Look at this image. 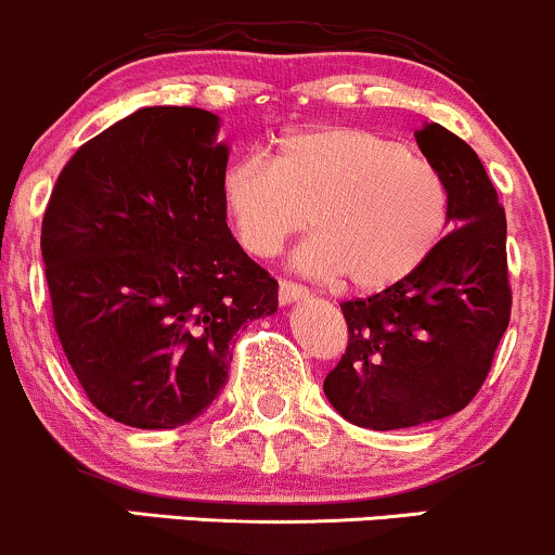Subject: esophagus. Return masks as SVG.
I'll return each instance as SVG.
<instances>
[{
	"label": "esophagus",
	"mask_w": 555,
	"mask_h": 555,
	"mask_svg": "<svg viewBox=\"0 0 555 555\" xmlns=\"http://www.w3.org/2000/svg\"><path fill=\"white\" fill-rule=\"evenodd\" d=\"M306 296H309V291H306L304 285L293 283V280H280V283H278V298H280V304L298 301V298H306Z\"/></svg>",
	"instance_id": "obj_1"
}]
</instances>
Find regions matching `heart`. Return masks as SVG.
<instances>
[{
	"instance_id": "obj_1",
	"label": "heart",
	"mask_w": 555,
	"mask_h": 555,
	"mask_svg": "<svg viewBox=\"0 0 555 555\" xmlns=\"http://www.w3.org/2000/svg\"><path fill=\"white\" fill-rule=\"evenodd\" d=\"M244 246L270 257L309 223L296 264L350 288H384L431 251L447 223V186L431 163L371 129L293 132L278 158L246 155L225 173Z\"/></svg>"
}]
</instances>
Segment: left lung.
<instances>
[{"mask_svg": "<svg viewBox=\"0 0 555 555\" xmlns=\"http://www.w3.org/2000/svg\"><path fill=\"white\" fill-rule=\"evenodd\" d=\"M415 140L444 181L454 228L395 285L340 304L348 348L324 379L332 408L371 431L470 405L512 317L506 215L483 163L441 124Z\"/></svg>", "mask_w": 555, "mask_h": 555, "instance_id": "left-lung-1", "label": "left lung"}]
</instances>
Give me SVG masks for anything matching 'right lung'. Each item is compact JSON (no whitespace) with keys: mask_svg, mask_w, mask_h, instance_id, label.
Listing matches in <instances>:
<instances>
[{"mask_svg":"<svg viewBox=\"0 0 555 555\" xmlns=\"http://www.w3.org/2000/svg\"><path fill=\"white\" fill-rule=\"evenodd\" d=\"M218 116L150 106L72 155L43 212L51 317L103 415L176 428L228 379L233 335L275 314L278 280L225 223Z\"/></svg>","mask_w":555,"mask_h":555,"instance_id":"obj_1","label":"right lung"}]
</instances>
